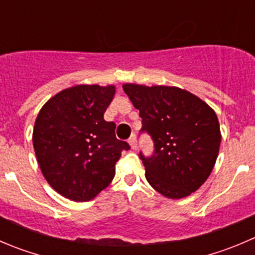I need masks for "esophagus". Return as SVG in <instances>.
I'll return each mask as SVG.
<instances>
[{
	"mask_svg": "<svg viewBox=\"0 0 255 255\" xmlns=\"http://www.w3.org/2000/svg\"><path fill=\"white\" fill-rule=\"evenodd\" d=\"M128 143H129V145H130V148H132V149H135V148H137V139H135L134 134H133L132 137L128 139Z\"/></svg>",
	"mask_w": 255,
	"mask_h": 255,
	"instance_id": "1",
	"label": "esophagus"
}]
</instances>
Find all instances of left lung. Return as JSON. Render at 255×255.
Returning a JSON list of instances; mask_svg holds the SVG:
<instances>
[{
    "mask_svg": "<svg viewBox=\"0 0 255 255\" xmlns=\"http://www.w3.org/2000/svg\"><path fill=\"white\" fill-rule=\"evenodd\" d=\"M123 91L139 111L154 154H139L145 179L158 193L180 199L196 192L213 170L221 145L216 112L203 100L174 86L125 83Z\"/></svg>",
    "mask_w": 255,
    "mask_h": 255,
    "instance_id": "8db88e82",
    "label": "left lung"
}]
</instances>
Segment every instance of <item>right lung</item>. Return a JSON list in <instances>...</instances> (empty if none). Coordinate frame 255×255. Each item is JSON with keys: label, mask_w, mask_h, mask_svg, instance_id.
<instances>
[{"label": "right lung", "mask_w": 255, "mask_h": 255, "mask_svg": "<svg viewBox=\"0 0 255 255\" xmlns=\"http://www.w3.org/2000/svg\"><path fill=\"white\" fill-rule=\"evenodd\" d=\"M116 86L77 85L52 96L38 112L32 142L44 179L65 198L88 202L108 187L127 142L105 121Z\"/></svg>", "instance_id": "right-lung-1"}]
</instances>
